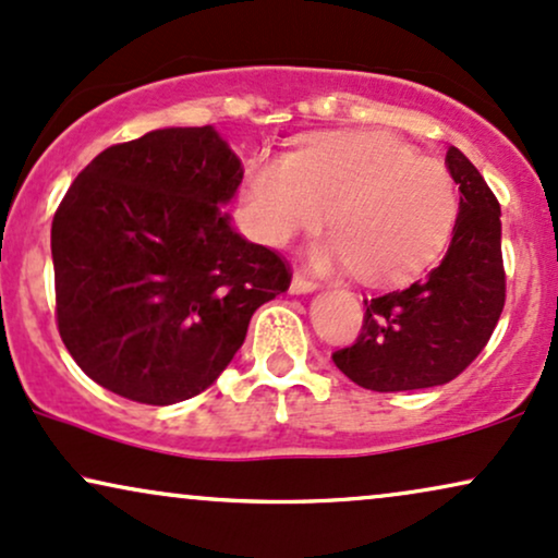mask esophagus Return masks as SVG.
Listing matches in <instances>:
<instances>
[{
    "mask_svg": "<svg viewBox=\"0 0 558 558\" xmlns=\"http://www.w3.org/2000/svg\"><path fill=\"white\" fill-rule=\"evenodd\" d=\"M315 290H318V284H315L313 279L302 277V274H294L292 284H290V292H292V294H311V292H315Z\"/></svg>",
    "mask_w": 558,
    "mask_h": 558,
    "instance_id": "34e87169",
    "label": "esophagus"
}]
</instances>
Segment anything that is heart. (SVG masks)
Returning <instances> with one entry per match:
<instances>
[{
    "instance_id": "1",
    "label": "heart",
    "mask_w": 558,
    "mask_h": 558,
    "mask_svg": "<svg viewBox=\"0 0 558 558\" xmlns=\"http://www.w3.org/2000/svg\"><path fill=\"white\" fill-rule=\"evenodd\" d=\"M256 235L287 245L326 219L333 235L311 253L318 268L367 281H401L445 251L458 219L456 183L442 162L385 132L315 136L294 155H258L245 173Z\"/></svg>"
}]
</instances>
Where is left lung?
Masks as SVG:
<instances>
[{
	"instance_id": "1",
	"label": "left lung",
	"mask_w": 558,
	"mask_h": 558,
	"mask_svg": "<svg viewBox=\"0 0 558 558\" xmlns=\"http://www.w3.org/2000/svg\"><path fill=\"white\" fill-rule=\"evenodd\" d=\"M460 204L439 266L405 290L364 300V326L333 354L349 380L377 393L450 383L481 354L505 307L501 209L469 157L447 149Z\"/></svg>"
}]
</instances>
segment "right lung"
I'll return each instance as SVG.
<instances>
[{
    "mask_svg": "<svg viewBox=\"0 0 558 558\" xmlns=\"http://www.w3.org/2000/svg\"><path fill=\"white\" fill-rule=\"evenodd\" d=\"M243 165L215 126H170L102 149L51 225L57 323L82 373L170 405L209 388L253 313L290 287L277 253L222 209Z\"/></svg>",
    "mask_w": 558,
    "mask_h": 558,
    "instance_id": "obj_1",
    "label": "right lung"
}]
</instances>
